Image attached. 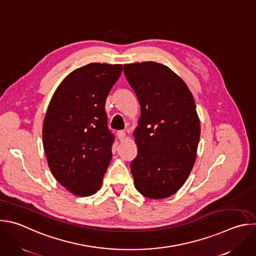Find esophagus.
<instances>
[{
    "mask_svg": "<svg viewBox=\"0 0 256 256\" xmlns=\"http://www.w3.org/2000/svg\"><path fill=\"white\" fill-rule=\"evenodd\" d=\"M118 138L120 140H124L126 138V132L124 130H118Z\"/></svg>",
    "mask_w": 256,
    "mask_h": 256,
    "instance_id": "esophagus-1",
    "label": "esophagus"
}]
</instances>
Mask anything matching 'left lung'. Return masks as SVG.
Returning a JSON list of instances; mask_svg holds the SVG:
<instances>
[{"mask_svg":"<svg viewBox=\"0 0 256 256\" xmlns=\"http://www.w3.org/2000/svg\"><path fill=\"white\" fill-rule=\"evenodd\" d=\"M140 106L130 162L136 189L150 199L175 194L195 164L200 138L196 104L186 83L168 66L148 61L124 65Z\"/></svg>","mask_w":256,"mask_h":256,"instance_id":"1","label":"left lung"}]
</instances>
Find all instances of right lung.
I'll list each match as a JSON object with an SVG mask.
<instances>
[{
	"label": "right lung",
	"instance_id": "obj_1",
	"mask_svg": "<svg viewBox=\"0 0 256 256\" xmlns=\"http://www.w3.org/2000/svg\"><path fill=\"white\" fill-rule=\"evenodd\" d=\"M122 71L120 64L90 63L68 74L49 104L43 146L55 179L74 195L96 193L112 154L106 98Z\"/></svg>",
	"mask_w": 256,
	"mask_h": 256
}]
</instances>
